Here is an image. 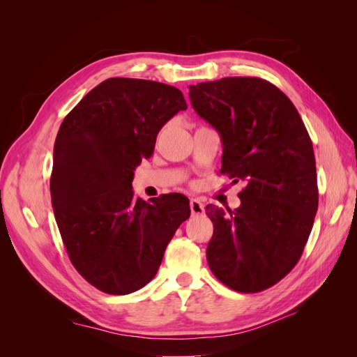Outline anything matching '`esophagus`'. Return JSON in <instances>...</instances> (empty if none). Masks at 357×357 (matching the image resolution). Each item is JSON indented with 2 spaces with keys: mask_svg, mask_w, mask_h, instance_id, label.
I'll list each match as a JSON object with an SVG mask.
<instances>
[{
  "mask_svg": "<svg viewBox=\"0 0 357 357\" xmlns=\"http://www.w3.org/2000/svg\"><path fill=\"white\" fill-rule=\"evenodd\" d=\"M190 210L193 215H202L204 214V204L199 199H190Z\"/></svg>",
  "mask_w": 357,
  "mask_h": 357,
  "instance_id": "obj_1",
  "label": "esophagus"
}]
</instances>
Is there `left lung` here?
<instances>
[{"instance_id":"obj_1","label":"left lung","mask_w":357,"mask_h":357,"mask_svg":"<svg viewBox=\"0 0 357 357\" xmlns=\"http://www.w3.org/2000/svg\"><path fill=\"white\" fill-rule=\"evenodd\" d=\"M189 98L220 135L222 174L247 183L238 208L205 207L214 225L210 269L232 290L256 294L291 271L314 223L319 190L311 138L295 105L264 79L190 84Z\"/></svg>"}]
</instances>
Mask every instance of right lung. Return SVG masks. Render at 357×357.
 <instances>
[{
	"label": "right lung",
	"instance_id": "obj_1",
	"mask_svg": "<svg viewBox=\"0 0 357 357\" xmlns=\"http://www.w3.org/2000/svg\"><path fill=\"white\" fill-rule=\"evenodd\" d=\"M174 86L113 77L63 119L53 147L52 205L70 261L104 294L128 295L152 280L168 243L189 219V199L135 198L134 171L156 137L186 110Z\"/></svg>",
	"mask_w": 357,
	"mask_h": 357
}]
</instances>
